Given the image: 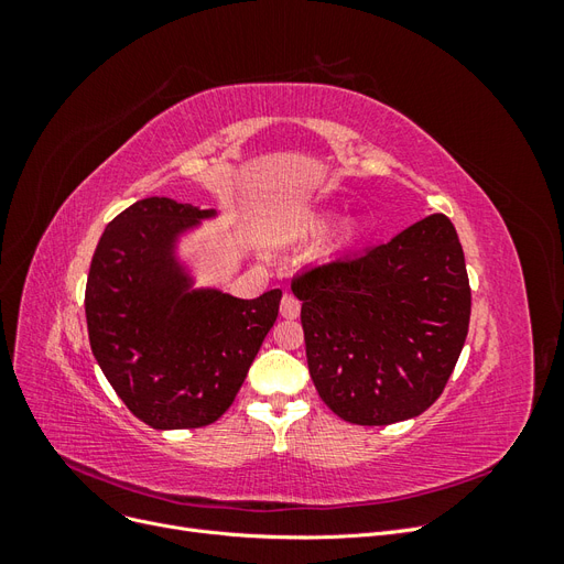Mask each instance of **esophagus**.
Here are the masks:
<instances>
[{
    "instance_id": "esophagus-1",
    "label": "esophagus",
    "mask_w": 564,
    "mask_h": 564,
    "mask_svg": "<svg viewBox=\"0 0 564 564\" xmlns=\"http://www.w3.org/2000/svg\"><path fill=\"white\" fill-rule=\"evenodd\" d=\"M280 313L286 319H296L301 315V301L296 296H292V294H284L282 303H280Z\"/></svg>"
}]
</instances>
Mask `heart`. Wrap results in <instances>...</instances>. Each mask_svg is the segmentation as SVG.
I'll list each match as a JSON object with an SVG mask.
<instances>
[{
    "mask_svg": "<svg viewBox=\"0 0 564 564\" xmlns=\"http://www.w3.org/2000/svg\"><path fill=\"white\" fill-rule=\"evenodd\" d=\"M334 224V216L327 214V212H319V214H313L305 224L301 226V235L303 237H319L322 232H327V228ZM357 237V228L352 224H346L340 226L334 237H332V249H346L355 242Z\"/></svg>",
    "mask_w": 564,
    "mask_h": 564,
    "instance_id": "1",
    "label": "heart"
}]
</instances>
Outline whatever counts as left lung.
<instances>
[{"instance_id":"8db88e82","label":"left lung","mask_w":564,"mask_h":564,"mask_svg":"<svg viewBox=\"0 0 564 564\" xmlns=\"http://www.w3.org/2000/svg\"><path fill=\"white\" fill-rule=\"evenodd\" d=\"M292 292L313 383L336 416L388 425L442 395L470 322L464 249L445 214L301 272Z\"/></svg>"}]
</instances>
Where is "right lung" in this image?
I'll use <instances>...</instances> for the list:
<instances>
[{"label":"right lung","instance_id":"right-lung-1","mask_svg":"<svg viewBox=\"0 0 564 564\" xmlns=\"http://www.w3.org/2000/svg\"><path fill=\"white\" fill-rule=\"evenodd\" d=\"M216 216L169 197L139 199L110 220L91 259V352L119 400L155 431L224 416L278 319L280 289L247 301L195 286L178 245Z\"/></svg>","mask_w":564,"mask_h":564}]
</instances>
